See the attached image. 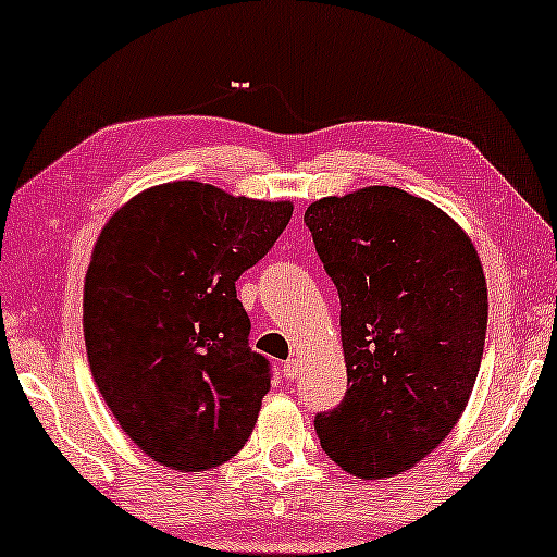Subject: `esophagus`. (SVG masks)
<instances>
[{"instance_id":"34e87169","label":"esophagus","mask_w":557,"mask_h":557,"mask_svg":"<svg viewBox=\"0 0 557 557\" xmlns=\"http://www.w3.org/2000/svg\"><path fill=\"white\" fill-rule=\"evenodd\" d=\"M281 372H284L286 380H294L296 375H299V360H288V362H284V368H281Z\"/></svg>"}]
</instances>
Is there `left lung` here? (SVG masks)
Returning <instances> with one entry per match:
<instances>
[{"mask_svg":"<svg viewBox=\"0 0 557 557\" xmlns=\"http://www.w3.org/2000/svg\"><path fill=\"white\" fill-rule=\"evenodd\" d=\"M304 223L337 286L347 364L345 400L317 413V436L352 476H393L451 433L474 391L482 261L444 210L398 187L322 197Z\"/></svg>","mask_w":557,"mask_h":557,"instance_id":"8db88e82","label":"left lung"}]
</instances>
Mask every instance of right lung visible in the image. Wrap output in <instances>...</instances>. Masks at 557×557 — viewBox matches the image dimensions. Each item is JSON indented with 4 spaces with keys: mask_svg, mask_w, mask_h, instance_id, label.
Returning a JSON list of instances; mask_svg holds the SVG:
<instances>
[{
    "mask_svg": "<svg viewBox=\"0 0 557 557\" xmlns=\"http://www.w3.org/2000/svg\"><path fill=\"white\" fill-rule=\"evenodd\" d=\"M292 212L180 180L132 197L98 235L83 286L88 364L126 436L162 467L205 471L246 446L271 364L248 347L235 281Z\"/></svg>",
    "mask_w": 557,
    "mask_h": 557,
    "instance_id": "add662e5",
    "label": "right lung"
}]
</instances>
